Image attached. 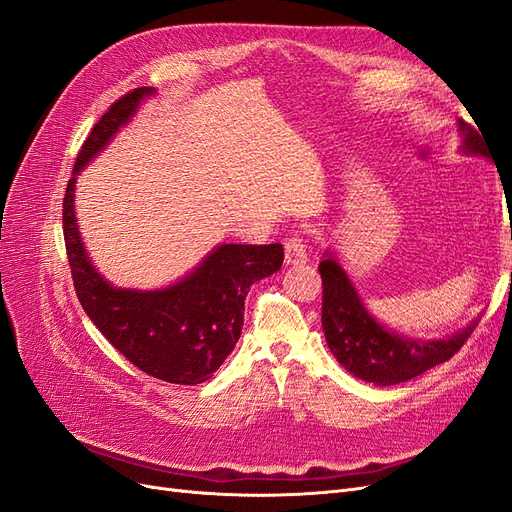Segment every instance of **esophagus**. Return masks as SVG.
<instances>
[{
    "label": "esophagus",
    "mask_w": 512,
    "mask_h": 512,
    "mask_svg": "<svg viewBox=\"0 0 512 512\" xmlns=\"http://www.w3.org/2000/svg\"><path fill=\"white\" fill-rule=\"evenodd\" d=\"M284 250H286V265H301V262L307 260L305 243L299 235L288 237L284 243Z\"/></svg>",
    "instance_id": "esophagus-1"
}]
</instances>
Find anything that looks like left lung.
<instances>
[{
  "label": "left lung",
  "instance_id": "8db88e82",
  "mask_svg": "<svg viewBox=\"0 0 512 512\" xmlns=\"http://www.w3.org/2000/svg\"><path fill=\"white\" fill-rule=\"evenodd\" d=\"M461 145L459 153L468 158H487L483 138L466 121H457ZM322 275V331L329 350L346 371L365 382L393 386L421 376L463 346L472 335L474 318L453 335L438 339H418L384 327L363 303L339 258L327 250L318 265Z\"/></svg>",
  "mask_w": 512,
  "mask_h": 512
}]
</instances>
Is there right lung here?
<instances>
[{
  "label": "right lung",
  "mask_w": 512,
  "mask_h": 512,
  "mask_svg": "<svg viewBox=\"0 0 512 512\" xmlns=\"http://www.w3.org/2000/svg\"><path fill=\"white\" fill-rule=\"evenodd\" d=\"M156 96L138 87L117 100L87 136L64 196V239L76 297L85 314L126 359L145 374L200 384L213 376L241 337L250 286L280 271L284 247L222 243L175 284L156 290L117 288L89 260L74 213L76 175L111 145L138 106Z\"/></svg>",
  "instance_id": "1"
}]
</instances>
